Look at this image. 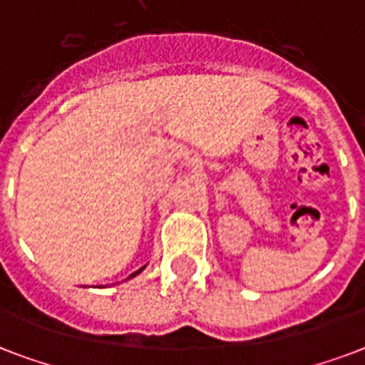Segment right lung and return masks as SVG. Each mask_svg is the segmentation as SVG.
Returning <instances> with one entry per match:
<instances>
[{
  "label": "right lung",
  "instance_id": "add662e5",
  "mask_svg": "<svg viewBox=\"0 0 365 365\" xmlns=\"http://www.w3.org/2000/svg\"><path fill=\"white\" fill-rule=\"evenodd\" d=\"M143 270H144V267H143V268H138L137 272H133V274H131V276H129V278H133V276H137V274H140V272H143Z\"/></svg>",
  "mask_w": 365,
  "mask_h": 365
}]
</instances>
